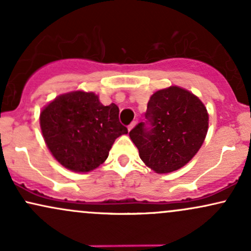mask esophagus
<instances>
[{
    "label": "esophagus",
    "instance_id": "1",
    "mask_svg": "<svg viewBox=\"0 0 251 251\" xmlns=\"http://www.w3.org/2000/svg\"><path fill=\"white\" fill-rule=\"evenodd\" d=\"M135 125H137V123H135V122H133V123H132V124H131V125H129V126H128V131H131V129H132V128H133Z\"/></svg>",
    "mask_w": 251,
    "mask_h": 251
}]
</instances>
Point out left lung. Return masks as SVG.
<instances>
[{"instance_id":"left-lung-1","label":"left lung","mask_w":251,"mask_h":251,"mask_svg":"<svg viewBox=\"0 0 251 251\" xmlns=\"http://www.w3.org/2000/svg\"><path fill=\"white\" fill-rule=\"evenodd\" d=\"M145 117L151 124H138L129 138L140 159L157 174H170L186 165L203 145L209 113L198 97L188 89L170 86L150 98Z\"/></svg>"}]
</instances>
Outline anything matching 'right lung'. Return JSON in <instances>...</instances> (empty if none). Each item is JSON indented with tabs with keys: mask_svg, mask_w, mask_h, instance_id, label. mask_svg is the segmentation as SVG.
<instances>
[{
	"mask_svg": "<svg viewBox=\"0 0 251 251\" xmlns=\"http://www.w3.org/2000/svg\"><path fill=\"white\" fill-rule=\"evenodd\" d=\"M46 145L63 168L86 174L107 159L114 140L127 134L116 103L103 106L93 92L73 91L51 100L40 113Z\"/></svg>",
	"mask_w": 251,
	"mask_h": 251,
	"instance_id": "add662e5",
	"label": "right lung"
}]
</instances>
